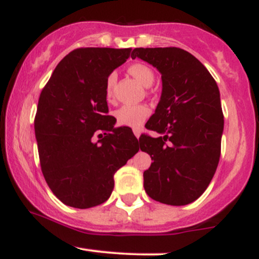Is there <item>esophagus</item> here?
<instances>
[{
  "label": "esophagus",
  "mask_w": 259,
  "mask_h": 259,
  "mask_svg": "<svg viewBox=\"0 0 259 259\" xmlns=\"http://www.w3.org/2000/svg\"><path fill=\"white\" fill-rule=\"evenodd\" d=\"M134 134H135L136 139H138V140H139V138H140V135H141V130H140V129H135V130H134Z\"/></svg>",
  "instance_id": "obj_1"
}]
</instances>
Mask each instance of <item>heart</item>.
<instances>
[{
  "mask_svg": "<svg viewBox=\"0 0 259 259\" xmlns=\"http://www.w3.org/2000/svg\"><path fill=\"white\" fill-rule=\"evenodd\" d=\"M127 72L145 88H150L154 82V73L147 64L133 63L127 67ZM115 81H117L115 74H109L106 80L105 89L106 99L108 101H111L113 97ZM148 115H150V108L146 105H125L114 112V117L119 125L133 127V129H139L147 119Z\"/></svg>",
  "mask_w": 259,
  "mask_h": 259,
  "instance_id": "heart-1",
  "label": "heart"
}]
</instances>
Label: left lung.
<instances>
[{"mask_svg": "<svg viewBox=\"0 0 259 259\" xmlns=\"http://www.w3.org/2000/svg\"><path fill=\"white\" fill-rule=\"evenodd\" d=\"M136 57L162 74L160 100L145 125L159 136L139 139L153 160L144 171L145 191L160 203L185 206L206 191L218 167L224 129L218 85L185 50L140 47Z\"/></svg>", "mask_w": 259, "mask_h": 259, "instance_id": "1", "label": "left lung"}]
</instances>
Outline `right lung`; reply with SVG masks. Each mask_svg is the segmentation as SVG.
Listing matches in <instances>:
<instances>
[{
  "label": "right lung",
  "instance_id": "add662e5",
  "mask_svg": "<svg viewBox=\"0 0 259 259\" xmlns=\"http://www.w3.org/2000/svg\"><path fill=\"white\" fill-rule=\"evenodd\" d=\"M132 49L85 47L68 53L53 70L35 115L41 170L67 206L91 208L111 196L118 169L139 151L125 126L107 115L106 80ZM95 136L100 140L93 141Z\"/></svg>",
  "mask_w": 259,
  "mask_h": 259
}]
</instances>
